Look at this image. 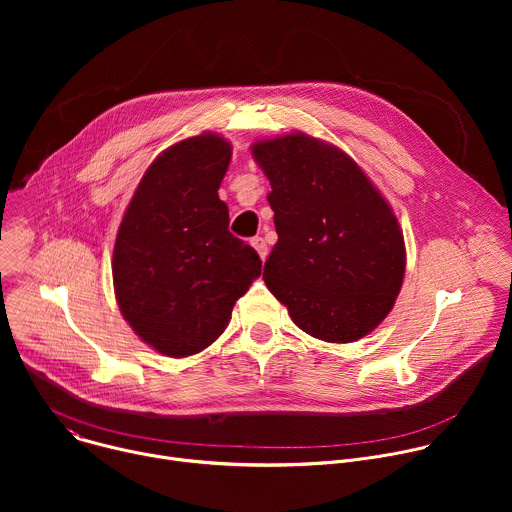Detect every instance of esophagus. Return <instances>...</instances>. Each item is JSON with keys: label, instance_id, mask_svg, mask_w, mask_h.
I'll return each mask as SVG.
<instances>
[{"label": "esophagus", "instance_id": "obj_1", "mask_svg": "<svg viewBox=\"0 0 512 512\" xmlns=\"http://www.w3.org/2000/svg\"><path fill=\"white\" fill-rule=\"evenodd\" d=\"M251 245H253L255 251L259 253V257L265 261V257H267V243H265L261 237H255V239H251Z\"/></svg>", "mask_w": 512, "mask_h": 512}]
</instances>
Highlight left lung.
<instances>
[{"label": "left lung", "mask_w": 512, "mask_h": 512, "mask_svg": "<svg viewBox=\"0 0 512 512\" xmlns=\"http://www.w3.org/2000/svg\"><path fill=\"white\" fill-rule=\"evenodd\" d=\"M277 243L263 279L298 328L354 342L391 312L405 275L397 216L358 164L306 133L253 143Z\"/></svg>", "instance_id": "8db88e82"}]
</instances>
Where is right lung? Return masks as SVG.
I'll return each mask as SVG.
<instances>
[{"instance_id": "obj_1", "label": "right lung", "mask_w": 512, "mask_h": 512, "mask_svg": "<svg viewBox=\"0 0 512 512\" xmlns=\"http://www.w3.org/2000/svg\"><path fill=\"white\" fill-rule=\"evenodd\" d=\"M229 162L231 143L214 133L172 145L143 174L117 231L119 310L166 356L210 346L261 275L257 251L229 233V208L218 198Z\"/></svg>"}]
</instances>
